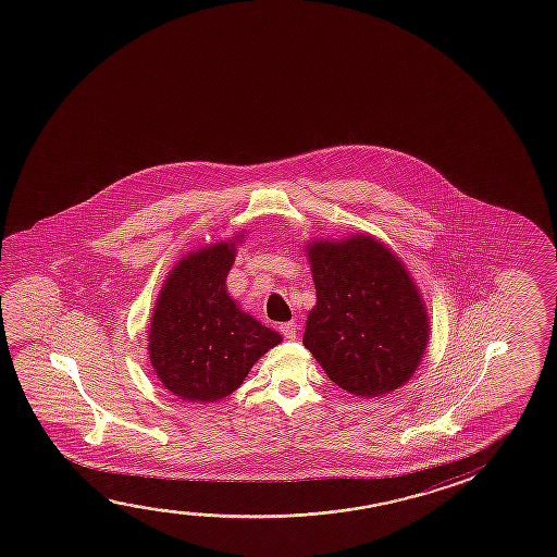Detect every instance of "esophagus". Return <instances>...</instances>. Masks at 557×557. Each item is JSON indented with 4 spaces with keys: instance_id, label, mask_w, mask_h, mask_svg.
<instances>
[{
    "instance_id": "obj_1",
    "label": "esophagus",
    "mask_w": 557,
    "mask_h": 557,
    "mask_svg": "<svg viewBox=\"0 0 557 557\" xmlns=\"http://www.w3.org/2000/svg\"><path fill=\"white\" fill-rule=\"evenodd\" d=\"M280 332H282L283 337L285 339H297V334H299V325L295 324V322H285V324L280 325Z\"/></svg>"
}]
</instances>
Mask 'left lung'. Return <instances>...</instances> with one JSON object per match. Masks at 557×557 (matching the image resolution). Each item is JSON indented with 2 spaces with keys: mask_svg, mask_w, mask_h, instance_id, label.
I'll return each instance as SVG.
<instances>
[{
  "mask_svg": "<svg viewBox=\"0 0 557 557\" xmlns=\"http://www.w3.org/2000/svg\"><path fill=\"white\" fill-rule=\"evenodd\" d=\"M317 305L302 343L327 377L364 399L389 394L419 369L429 309L401 258L369 233L305 245Z\"/></svg>",
  "mask_w": 557,
  "mask_h": 557,
  "instance_id": "left-lung-1",
  "label": "left lung"
}]
</instances>
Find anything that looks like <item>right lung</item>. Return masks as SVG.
<instances>
[{
	"label": "right lung",
	"mask_w": 557,
	"mask_h": 557,
	"mask_svg": "<svg viewBox=\"0 0 557 557\" xmlns=\"http://www.w3.org/2000/svg\"><path fill=\"white\" fill-rule=\"evenodd\" d=\"M245 233L190 250L158 293L148 327L156 376L183 401L214 403L232 395L282 335L240 309L225 280Z\"/></svg>",
	"instance_id": "right-lung-1"
}]
</instances>
